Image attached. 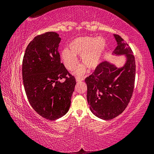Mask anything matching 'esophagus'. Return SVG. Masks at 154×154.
Instances as JSON below:
<instances>
[{"instance_id": "obj_1", "label": "esophagus", "mask_w": 154, "mask_h": 154, "mask_svg": "<svg viewBox=\"0 0 154 154\" xmlns=\"http://www.w3.org/2000/svg\"><path fill=\"white\" fill-rule=\"evenodd\" d=\"M84 80V78L83 77H76V82H83V81Z\"/></svg>"}]
</instances>
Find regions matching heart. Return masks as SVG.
<instances>
[{
    "mask_svg": "<svg viewBox=\"0 0 154 154\" xmlns=\"http://www.w3.org/2000/svg\"><path fill=\"white\" fill-rule=\"evenodd\" d=\"M106 42L103 38L86 36L76 38L69 45L70 50L64 49L62 52V59L64 66L69 71H72L77 64L76 56H82V64L88 70H92L97 66L102 56ZM85 71L84 67L77 69V75H82Z\"/></svg>",
    "mask_w": 154,
    "mask_h": 154,
    "instance_id": "obj_1",
    "label": "heart"
}]
</instances>
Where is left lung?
Instances as JSON below:
<instances>
[{
	"mask_svg": "<svg viewBox=\"0 0 154 154\" xmlns=\"http://www.w3.org/2000/svg\"><path fill=\"white\" fill-rule=\"evenodd\" d=\"M114 36L118 46L113 53L126 54V64L118 69L107 62H101L85 79L90 110L98 118L105 120L118 116L127 107L134 91L136 73L131 48L120 36Z\"/></svg>",
	"mask_w": 154,
	"mask_h": 154,
	"instance_id": "1",
	"label": "left lung"
}]
</instances>
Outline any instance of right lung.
<instances>
[{
	"label": "right lung",
	"mask_w": 154,
	"mask_h": 154,
	"mask_svg": "<svg viewBox=\"0 0 154 154\" xmlns=\"http://www.w3.org/2000/svg\"><path fill=\"white\" fill-rule=\"evenodd\" d=\"M61 38L54 32L35 36L28 44L22 62L23 83L28 100L43 118L55 120L71 106L76 80L60 62ZM65 79L62 83L60 79Z\"/></svg>",
	"instance_id": "add662e5"
}]
</instances>
